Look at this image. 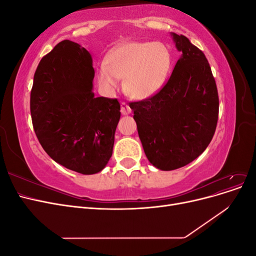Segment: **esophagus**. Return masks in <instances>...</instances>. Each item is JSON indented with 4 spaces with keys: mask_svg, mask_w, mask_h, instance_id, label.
Wrapping results in <instances>:
<instances>
[{
    "mask_svg": "<svg viewBox=\"0 0 256 256\" xmlns=\"http://www.w3.org/2000/svg\"><path fill=\"white\" fill-rule=\"evenodd\" d=\"M120 112L122 115H128L131 113V108L128 104L126 102H122L120 104Z\"/></svg>",
    "mask_w": 256,
    "mask_h": 256,
    "instance_id": "obj_1",
    "label": "esophagus"
}]
</instances>
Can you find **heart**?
I'll list each match as a JSON object with an SVG mask.
<instances>
[{"label":"heart","instance_id":"heart-1","mask_svg":"<svg viewBox=\"0 0 256 256\" xmlns=\"http://www.w3.org/2000/svg\"><path fill=\"white\" fill-rule=\"evenodd\" d=\"M106 63L98 67L102 86L113 92L125 80L127 94L138 100L147 99L164 86L171 68V53L162 42H126L113 49Z\"/></svg>","mask_w":256,"mask_h":256}]
</instances>
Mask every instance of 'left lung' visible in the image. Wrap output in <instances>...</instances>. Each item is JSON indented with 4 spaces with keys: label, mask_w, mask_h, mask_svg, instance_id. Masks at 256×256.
<instances>
[{
    "label": "left lung",
    "mask_w": 256,
    "mask_h": 256,
    "mask_svg": "<svg viewBox=\"0 0 256 256\" xmlns=\"http://www.w3.org/2000/svg\"><path fill=\"white\" fill-rule=\"evenodd\" d=\"M171 36L182 56L168 81L156 95L129 104L146 157L162 171L196 159L210 143L219 114L218 90L204 53L186 36Z\"/></svg>",
    "instance_id": "left-lung-1"
}]
</instances>
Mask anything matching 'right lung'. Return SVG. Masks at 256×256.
<instances>
[{
  "label": "right lung",
  "mask_w": 256,
  "mask_h": 256,
  "mask_svg": "<svg viewBox=\"0 0 256 256\" xmlns=\"http://www.w3.org/2000/svg\"><path fill=\"white\" fill-rule=\"evenodd\" d=\"M90 52L63 40L38 64L30 116L38 141L60 166L84 175L108 164L120 118L118 99L95 97Z\"/></svg>",
  "instance_id": "1"
}]
</instances>
